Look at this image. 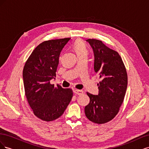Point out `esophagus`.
I'll use <instances>...</instances> for the list:
<instances>
[{
    "label": "esophagus",
    "mask_w": 149,
    "mask_h": 149,
    "mask_svg": "<svg viewBox=\"0 0 149 149\" xmlns=\"http://www.w3.org/2000/svg\"><path fill=\"white\" fill-rule=\"evenodd\" d=\"M73 91L76 94H78V95H81V94H83L84 93L82 90H79V89H74Z\"/></svg>",
    "instance_id": "1"
}]
</instances>
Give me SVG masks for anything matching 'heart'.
Returning a JSON list of instances; mask_svg holds the SVG:
<instances>
[{
	"instance_id": "obj_1",
	"label": "heart",
	"mask_w": 149,
	"mask_h": 149,
	"mask_svg": "<svg viewBox=\"0 0 149 149\" xmlns=\"http://www.w3.org/2000/svg\"><path fill=\"white\" fill-rule=\"evenodd\" d=\"M71 48L77 55L78 58L81 56H87L89 54V49L86 43L81 40H76L71 45Z\"/></svg>"
}]
</instances>
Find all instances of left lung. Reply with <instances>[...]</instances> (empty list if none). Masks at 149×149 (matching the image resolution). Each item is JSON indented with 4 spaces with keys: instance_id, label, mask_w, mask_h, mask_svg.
Masks as SVG:
<instances>
[{
    "instance_id": "left-lung-1",
    "label": "left lung",
    "mask_w": 149,
    "mask_h": 149,
    "mask_svg": "<svg viewBox=\"0 0 149 149\" xmlns=\"http://www.w3.org/2000/svg\"><path fill=\"white\" fill-rule=\"evenodd\" d=\"M94 54V68L101 79L98 95L87 92L90 98L84 107L86 118L101 124L113 119L119 111L127 87V73L118 52L96 39L86 40Z\"/></svg>"
}]
</instances>
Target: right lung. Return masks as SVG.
Instances as JSON below:
<instances>
[{"label":"right lung","instance_id":"right-lung-1","mask_svg":"<svg viewBox=\"0 0 149 149\" xmlns=\"http://www.w3.org/2000/svg\"><path fill=\"white\" fill-rule=\"evenodd\" d=\"M70 38L49 40L36 47L23 70L25 94L35 116L50 122L63 114L73 97V90L50 83L55 79L60 53Z\"/></svg>","mask_w":149,"mask_h":149}]
</instances>
